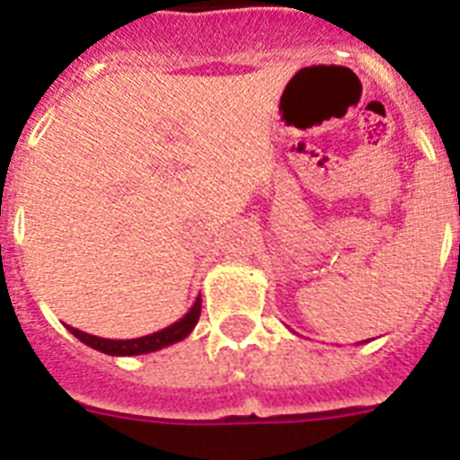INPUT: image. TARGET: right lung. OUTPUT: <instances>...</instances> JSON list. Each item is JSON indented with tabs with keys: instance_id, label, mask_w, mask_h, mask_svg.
Returning a JSON list of instances; mask_svg holds the SVG:
<instances>
[{
	"instance_id": "right-lung-1",
	"label": "right lung",
	"mask_w": 460,
	"mask_h": 460,
	"mask_svg": "<svg viewBox=\"0 0 460 460\" xmlns=\"http://www.w3.org/2000/svg\"><path fill=\"white\" fill-rule=\"evenodd\" d=\"M200 318V296H196L194 306L189 308L187 315L180 318L172 325L164 327V330L154 332V334H146V337H137V339H102V337H93V334H86V332L75 330V327H69L67 330L75 334L79 341H84L91 349L100 350V353L107 355H145V353H154V350H161L165 346H172V343L182 341L191 334V330L196 327Z\"/></svg>"
}]
</instances>
